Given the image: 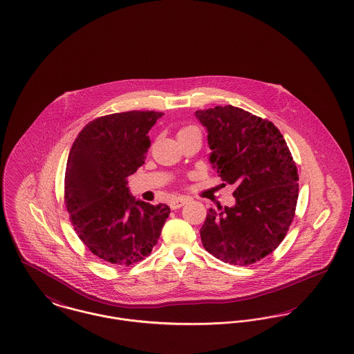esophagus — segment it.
<instances>
[{
    "label": "esophagus",
    "instance_id": "obj_1",
    "mask_svg": "<svg viewBox=\"0 0 354 354\" xmlns=\"http://www.w3.org/2000/svg\"><path fill=\"white\" fill-rule=\"evenodd\" d=\"M187 202H189V198H186V196H178V198H175V199L171 201L169 206H171L172 210H176V209H180V207H182L183 205H186Z\"/></svg>",
    "mask_w": 354,
    "mask_h": 354
}]
</instances>
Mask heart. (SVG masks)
<instances>
[{
  "label": "heart",
  "mask_w": 354,
  "mask_h": 354,
  "mask_svg": "<svg viewBox=\"0 0 354 354\" xmlns=\"http://www.w3.org/2000/svg\"><path fill=\"white\" fill-rule=\"evenodd\" d=\"M189 129H192V128H191V127H189V128H183V129H182L179 133H182V132H186V131H189Z\"/></svg>",
  "instance_id": "1"
}]
</instances>
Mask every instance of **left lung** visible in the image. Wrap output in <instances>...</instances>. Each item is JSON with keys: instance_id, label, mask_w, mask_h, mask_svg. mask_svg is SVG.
I'll return each mask as SVG.
<instances>
[{"instance_id": "1", "label": "left lung", "mask_w": 354, "mask_h": 354, "mask_svg": "<svg viewBox=\"0 0 354 354\" xmlns=\"http://www.w3.org/2000/svg\"><path fill=\"white\" fill-rule=\"evenodd\" d=\"M195 115L207 129L213 168L236 185L233 207L209 210L202 244L223 263L253 264L272 253L290 229L299 192L297 165L268 120L232 105Z\"/></svg>"}]
</instances>
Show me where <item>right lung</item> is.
<instances>
[{
    "mask_svg": "<svg viewBox=\"0 0 354 354\" xmlns=\"http://www.w3.org/2000/svg\"><path fill=\"white\" fill-rule=\"evenodd\" d=\"M160 111H124L88 122L66 165L64 202L87 249L115 266L144 260L158 244L169 207L137 201L128 176L144 164Z\"/></svg>",
    "mask_w": 354,
    "mask_h": 354,
    "instance_id": "obj_1",
    "label": "right lung"
}]
</instances>
